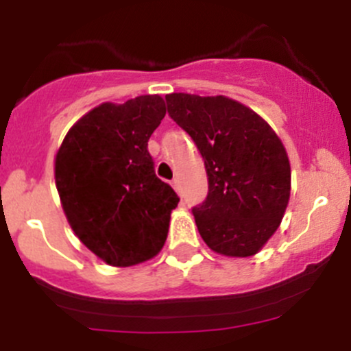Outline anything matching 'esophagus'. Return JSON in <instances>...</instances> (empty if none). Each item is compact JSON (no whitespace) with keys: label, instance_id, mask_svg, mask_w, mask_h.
Listing matches in <instances>:
<instances>
[{"label":"esophagus","instance_id":"1","mask_svg":"<svg viewBox=\"0 0 351 351\" xmlns=\"http://www.w3.org/2000/svg\"><path fill=\"white\" fill-rule=\"evenodd\" d=\"M171 185H173V189L176 190V193H178V195H182V185H180V180L175 178V180H173Z\"/></svg>","mask_w":351,"mask_h":351}]
</instances>
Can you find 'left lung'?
I'll list each match as a JSON object with an SVG mask.
<instances>
[{
	"label": "left lung",
	"instance_id": "obj_1",
	"mask_svg": "<svg viewBox=\"0 0 351 351\" xmlns=\"http://www.w3.org/2000/svg\"><path fill=\"white\" fill-rule=\"evenodd\" d=\"M166 104L207 169V200L193 208L202 239L224 256H253L275 234L289 205L284 143L254 110L224 95L169 93Z\"/></svg>",
	"mask_w": 351,
	"mask_h": 351
}]
</instances>
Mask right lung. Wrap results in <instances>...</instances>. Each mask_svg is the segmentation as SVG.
<instances>
[{"label":"right lung","instance_id":"right-lung-1","mask_svg":"<svg viewBox=\"0 0 351 351\" xmlns=\"http://www.w3.org/2000/svg\"><path fill=\"white\" fill-rule=\"evenodd\" d=\"M166 115L159 95L98 105L69 130L54 159L74 234L112 267H134L165 246L180 198L154 175L147 141Z\"/></svg>","mask_w":351,"mask_h":351}]
</instances>
